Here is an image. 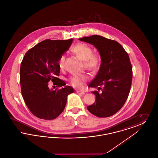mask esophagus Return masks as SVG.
Listing matches in <instances>:
<instances>
[{
    "instance_id": "1",
    "label": "esophagus",
    "mask_w": 158,
    "mask_h": 158,
    "mask_svg": "<svg viewBox=\"0 0 158 158\" xmlns=\"http://www.w3.org/2000/svg\"><path fill=\"white\" fill-rule=\"evenodd\" d=\"M76 92H77V94H82V95L85 94V92H83V91H81V90H76Z\"/></svg>"
}]
</instances>
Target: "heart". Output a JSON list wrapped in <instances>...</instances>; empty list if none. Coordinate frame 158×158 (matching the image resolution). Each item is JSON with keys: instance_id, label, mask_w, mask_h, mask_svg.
<instances>
[{"instance_id": "1", "label": "heart", "mask_w": 158, "mask_h": 158, "mask_svg": "<svg viewBox=\"0 0 158 158\" xmlns=\"http://www.w3.org/2000/svg\"><path fill=\"white\" fill-rule=\"evenodd\" d=\"M72 52L83 61L85 68L92 73H96L99 70L102 60L99 55L94 53L93 49L89 45L84 43H77L71 49ZM65 56L61 55L57 60V64L60 69L64 67ZM89 79L88 76L86 74H81L79 75H74L70 77L68 81L73 86L81 88L85 82Z\"/></svg>"}]
</instances>
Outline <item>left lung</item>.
I'll return each mask as SVG.
<instances>
[{
	"instance_id": "8db88e82",
	"label": "left lung",
	"mask_w": 158,
	"mask_h": 158,
	"mask_svg": "<svg viewBox=\"0 0 158 158\" xmlns=\"http://www.w3.org/2000/svg\"><path fill=\"white\" fill-rule=\"evenodd\" d=\"M79 40L94 45L102 60L97 75L89 85V87L101 89V92H92L96 99L87 108L98 117L112 116L125 104L131 88L133 69L128 54L117 41L100 35Z\"/></svg>"
}]
</instances>
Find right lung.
<instances>
[{
  "label": "right lung",
  "instance_id": "add662e5",
  "mask_svg": "<svg viewBox=\"0 0 158 158\" xmlns=\"http://www.w3.org/2000/svg\"><path fill=\"white\" fill-rule=\"evenodd\" d=\"M73 40H45L25 53L21 63L20 84L25 104L31 113L40 119L53 120L65 108L68 95L74 89L60 79L59 57L68 50ZM50 81L57 88L51 90Z\"/></svg>",
  "mask_w": 158,
  "mask_h": 158
}]
</instances>
